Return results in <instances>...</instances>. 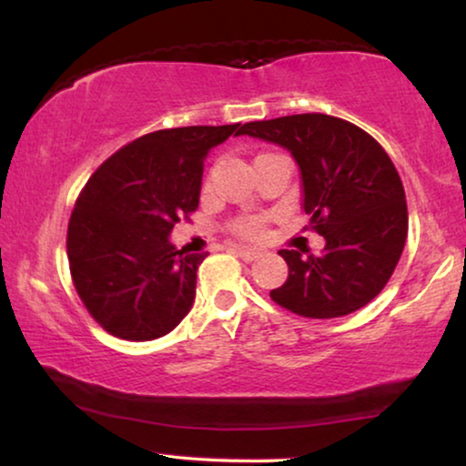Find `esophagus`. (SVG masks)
Returning a JSON list of instances; mask_svg holds the SVG:
<instances>
[{
    "instance_id": "esophagus-1",
    "label": "esophagus",
    "mask_w": 466,
    "mask_h": 466,
    "mask_svg": "<svg viewBox=\"0 0 466 466\" xmlns=\"http://www.w3.org/2000/svg\"><path fill=\"white\" fill-rule=\"evenodd\" d=\"M231 252L238 254L241 260H248V263L260 257V250H257V248H248V246H233Z\"/></svg>"
}]
</instances>
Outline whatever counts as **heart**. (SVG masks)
Instances as JSON below:
<instances>
[{
	"mask_svg": "<svg viewBox=\"0 0 466 466\" xmlns=\"http://www.w3.org/2000/svg\"><path fill=\"white\" fill-rule=\"evenodd\" d=\"M238 231L241 233V235H257L258 231H260V222L258 220H254V218H250V220H241L238 227Z\"/></svg>",
	"mask_w": 466,
	"mask_h": 466,
	"instance_id": "1",
	"label": "heart"
}]
</instances>
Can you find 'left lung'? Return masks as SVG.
Returning a JSON list of instances; mask_svg holds the SVG:
<instances>
[{"label": "left lung", "instance_id": "obj_1", "mask_svg": "<svg viewBox=\"0 0 466 466\" xmlns=\"http://www.w3.org/2000/svg\"><path fill=\"white\" fill-rule=\"evenodd\" d=\"M238 136L278 144L295 158L301 206L322 235L320 257L279 250L289 279L271 290L305 318H339L381 292L407 239L403 182L375 139L348 120L295 114L246 123Z\"/></svg>", "mask_w": 466, "mask_h": 466}]
</instances>
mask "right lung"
<instances>
[{
  "instance_id": "add662e5",
  "label": "right lung",
  "mask_w": 466,
  "mask_h": 466,
  "mask_svg": "<svg viewBox=\"0 0 466 466\" xmlns=\"http://www.w3.org/2000/svg\"><path fill=\"white\" fill-rule=\"evenodd\" d=\"M238 125L180 127L127 144L91 176L67 227V258L82 303L107 333L150 341L195 303L208 254L171 244L180 216L199 206L203 161Z\"/></svg>"
}]
</instances>
